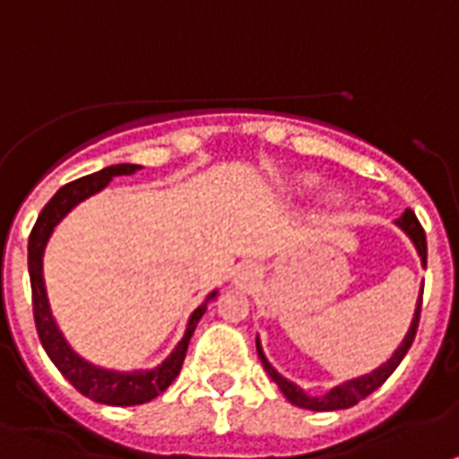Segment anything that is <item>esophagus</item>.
<instances>
[{
  "instance_id": "esophagus-1",
  "label": "esophagus",
  "mask_w": 459,
  "mask_h": 459,
  "mask_svg": "<svg viewBox=\"0 0 459 459\" xmlns=\"http://www.w3.org/2000/svg\"><path fill=\"white\" fill-rule=\"evenodd\" d=\"M255 278V268L252 266H242L240 271H238V281L240 282H249Z\"/></svg>"
}]
</instances>
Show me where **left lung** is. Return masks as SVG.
Returning <instances> with one entry per match:
<instances>
[{
	"label": "left lung",
	"instance_id": "obj_1",
	"mask_svg": "<svg viewBox=\"0 0 459 459\" xmlns=\"http://www.w3.org/2000/svg\"><path fill=\"white\" fill-rule=\"evenodd\" d=\"M396 223L405 230V233H408V236H411V240L415 242L417 252H420V256H422V264L427 266V236H424L422 223L417 221L415 212L405 210L403 217L398 219ZM420 311H422V294H420V301H417L415 318H412L411 330H408V334H405L403 344L396 349V353H394V356H391L385 365H379L375 372H370V375H363V377H359V379H351V382H344V385L334 386V389L327 391L325 396H308V394H304L299 386L292 385V382H288V379L282 377V375H278V372L271 368V363L266 360V356H264L262 346H259V339H256V353H259V360H262L264 370L268 372V377L273 379L275 385H278V389L285 394V398H288L290 403H294L297 408H307V411H316V412L344 411V408H351V405H356L359 401H363L365 396H370L372 391L379 389V386L385 385L386 379L391 377V372L396 370L398 363L405 359V353H408V349H411L412 342H415L417 325H420Z\"/></svg>",
	"mask_w": 459,
	"mask_h": 459
}]
</instances>
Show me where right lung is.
<instances>
[{"label":"right lung","mask_w":459,"mask_h":459,"mask_svg":"<svg viewBox=\"0 0 459 459\" xmlns=\"http://www.w3.org/2000/svg\"><path fill=\"white\" fill-rule=\"evenodd\" d=\"M141 169L139 165H113L106 169L89 174V177L74 178L63 188H58L51 200L44 204L42 214L37 217V223L32 226L28 240V268H30V285H32V314H35V325L39 342H42L44 351L54 365L61 370V375L68 379L74 389L80 391L82 396L91 398L96 403L106 405H141L160 396L167 386L177 379L181 365H184L186 351H188V342L195 330L197 320L203 318L207 311V301L217 292H212L204 304L193 311L188 327H186L184 339L178 342V346L171 351L169 359L162 365H158L155 370H136V372H113L96 368V365L82 360L77 353L65 344L63 334L58 333L51 311H48L47 290H44V275H42V256L47 240L51 236V230L56 229V223L61 221L74 204L82 203L84 197L94 195L100 188H106L108 181L113 177H122V174H134Z\"/></svg>","instance_id":"1"}]
</instances>
